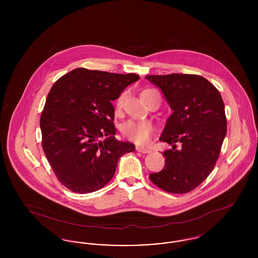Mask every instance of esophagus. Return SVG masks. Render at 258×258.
<instances>
[{
	"label": "esophagus",
	"mask_w": 258,
	"mask_h": 258,
	"mask_svg": "<svg viewBox=\"0 0 258 258\" xmlns=\"http://www.w3.org/2000/svg\"><path fill=\"white\" fill-rule=\"evenodd\" d=\"M136 151L139 152V153H142V154H149V153H151V150H149L147 148L142 147V146L136 147Z\"/></svg>",
	"instance_id": "1"
}]
</instances>
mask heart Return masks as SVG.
<instances>
[{
	"label": "heart",
	"instance_id": "heart-1",
	"mask_svg": "<svg viewBox=\"0 0 258 258\" xmlns=\"http://www.w3.org/2000/svg\"><path fill=\"white\" fill-rule=\"evenodd\" d=\"M147 91V90H145ZM144 92V91H143ZM142 92V93H143ZM123 99L119 98L116 102V108L120 109L122 106ZM122 134L127 139L134 141L138 144H146L154 133V125L153 123L148 121H133L128 120L124 122L122 125Z\"/></svg>",
	"mask_w": 258,
	"mask_h": 258
}]
</instances>
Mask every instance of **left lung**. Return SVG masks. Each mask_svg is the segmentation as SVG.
Masks as SVG:
<instances>
[{
    "label": "left lung",
    "instance_id": "8db88e82",
    "mask_svg": "<svg viewBox=\"0 0 258 258\" xmlns=\"http://www.w3.org/2000/svg\"><path fill=\"white\" fill-rule=\"evenodd\" d=\"M146 79L160 88L173 110L160 138L172 149L163 152V169L149 177L167 192L186 194L208 177L219 159L226 135L223 100L216 87L197 74L148 75Z\"/></svg>",
    "mask_w": 258,
    "mask_h": 258
}]
</instances>
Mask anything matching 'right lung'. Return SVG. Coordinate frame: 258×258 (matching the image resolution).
Instances as JSON below:
<instances>
[{"mask_svg":"<svg viewBox=\"0 0 258 258\" xmlns=\"http://www.w3.org/2000/svg\"><path fill=\"white\" fill-rule=\"evenodd\" d=\"M138 79L135 74L79 68L51 88L40 116L42 148L56 177L70 190L89 194L103 187L119 159L135 151L133 143L114 136L112 100Z\"/></svg>","mask_w":258,"mask_h":258,"instance_id":"1","label":"right lung"}]
</instances>
